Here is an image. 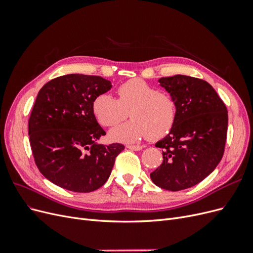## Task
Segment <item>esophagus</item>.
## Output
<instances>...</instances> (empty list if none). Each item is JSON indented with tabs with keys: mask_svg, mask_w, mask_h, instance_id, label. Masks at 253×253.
<instances>
[{
	"mask_svg": "<svg viewBox=\"0 0 253 253\" xmlns=\"http://www.w3.org/2000/svg\"><path fill=\"white\" fill-rule=\"evenodd\" d=\"M126 148L127 149H129V150H133V151H140V150H142V145H138V144H128V145H126Z\"/></svg>",
	"mask_w": 253,
	"mask_h": 253,
	"instance_id": "34e87169",
	"label": "esophagus"
}]
</instances>
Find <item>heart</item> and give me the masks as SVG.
Segmentation results:
<instances>
[{"label":"heart","mask_w":253,"mask_h":253,"mask_svg":"<svg viewBox=\"0 0 253 253\" xmlns=\"http://www.w3.org/2000/svg\"><path fill=\"white\" fill-rule=\"evenodd\" d=\"M117 99L109 94L97 96L93 112L103 126H113L128 116L126 124L111 129L110 137L121 142H136L144 137L159 139L173 127L177 104L167 91L158 90L141 79H132L116 89Z\"/></svg>","instance_id":"obj_1"}]
</instances>
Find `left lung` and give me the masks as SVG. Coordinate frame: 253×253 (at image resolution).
Returning a JSON list of instances; mask_svg holds the SVG:
<instances>
[{"mask_svg":"<svg viewBox=\"0 0 253 253\" xmlns=\"http://www.w3.org/2000/svg\"><path fill=\"white\" fill-rule=\"evenodd\" d=\"M175 99L177 116L170 133L155 145L164 160L151 173L156 186L180 191L211 174L224 155L228 128L225 103L202 79L175 75L158 80Z\"/></svg>","mask_w":253,"mask_h":253,"instance_id":"left-lung-1","label":"left lung"}]
</instances>
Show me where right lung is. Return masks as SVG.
<instances>
[{"instance_id":"right-lung-1","label":"right lung","mask_w":253,"mask_h":253,"mask_svg":"<svg viewBox=\"0 0 253 253\" xmlns=\"http://www.w3.org/2000/svg\"><path fill=\"white\" fill-rule=\"evenodd\" d=\"M111 87V81L99 76L70 74L40 89L28 120L29 142L38 169L55 185L87 193L110 177L125 145L97 142L105 132L93 101Z\"/></svg>"}]
</instances>
